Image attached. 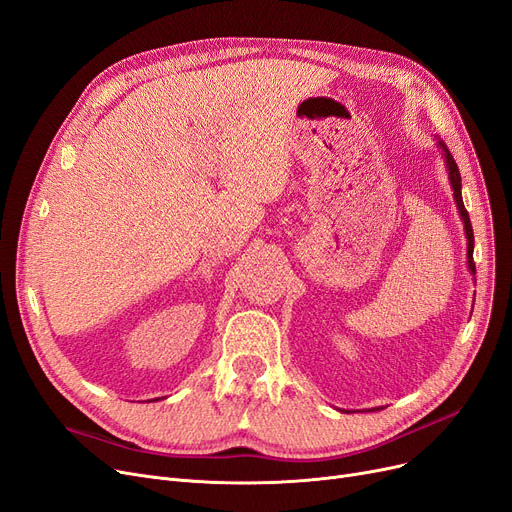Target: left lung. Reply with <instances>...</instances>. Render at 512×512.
I'll use <instances>...</instances> for the list:
<instances>
[{"instance_id":"left-lung-1","label":"left lung","mask_w":512,"mask_h":512,"mask_svg":"<svg viewBox=\"0 0 512 512\" xmlns=\"http://www.w3.org/2000/svg\"><path fill=\"white\" fill-rule=\"evenodd\" d=\"M439 146L443 148V152H446V165H448V173H450V184H452V190H454V201H456V207L462 215V221H464V230H466V238H469V251H466V257H469V270L475 274V261H473V247H475V236H473V226H471V219H469V211L464 209V203H462V194H460V171H458V165L454 161V157L450 154V150L446 148V144L439 142Z\"/></svg>"}]
</instances>
